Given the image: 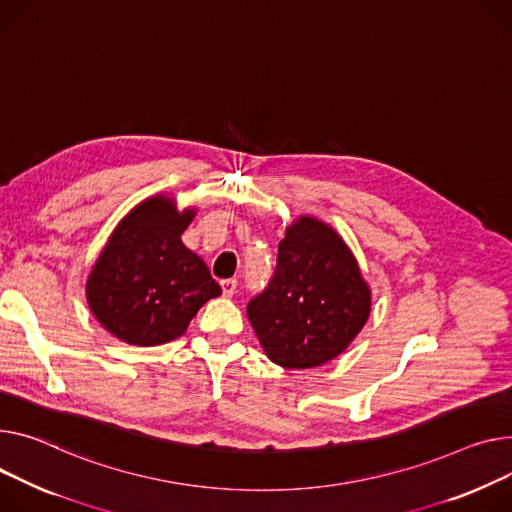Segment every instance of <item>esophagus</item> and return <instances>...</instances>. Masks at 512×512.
Masks as SVG:
<instances>
[{"mask_svg": "<svg viewBox=\"0 0 512 512\" xmlns=\"http://www.w3.org/2000/svg\"><path fill=\"white\" fill-rule=\"evenodd\" d=\"M220 286H222L224 296H232L236 292V280H222Z\"/></svg>", "mask_w": 512, "mask_h": 512, "instance_id": "obj_1", "label": "esophagus"}]
</instances>
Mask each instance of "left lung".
<instances>
[{
  "label": "left lung",
  "mask_w": 512,
  "mask_h": 512,
  "mask_svg": "<svg viewBox=\"0 0 512 512\" xmlns=\"http://www.w3.org/2000/svg\"><path fill=\"white\" fill-rule=\"evenodd\" d=\"M249 321L271 362L315 368L342 354L370 315V288L344 238L317 218L286 228L267 288Z\"/></svg>",
  "instance_id": "obj_1"
}]
</instances>
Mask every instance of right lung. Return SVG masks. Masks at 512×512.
<instances>
[{"instance_id":"right-lung-1","label":"right lung","mask_w":512,"mask_h":512,"mask_svg":"<svg viewBox=\"0 0 512 512\" xmlns=\"http://www.w3.org/2000/svg\"><path fill=\"white\" fill-rule=\"evenodd\" d=\"M195 210L179 212L164 195L135 206L96 259L86 298L98 323L133 346H160L181 337L210 298L222 294L208 265L181 234Z\"/></svg>"}]
</instances>
